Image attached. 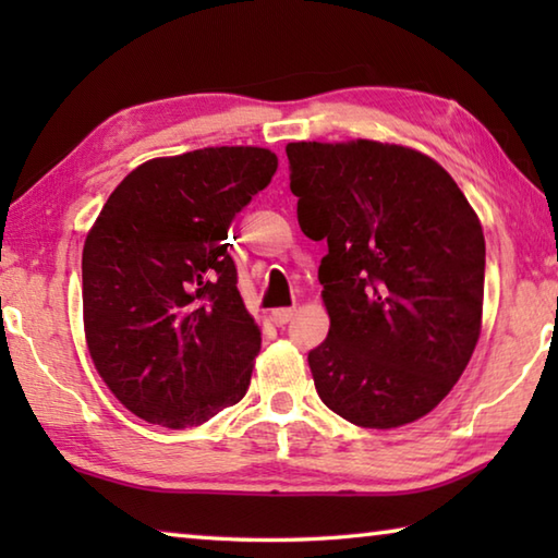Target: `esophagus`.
I'll return each instance as SVG.
<instances>
[{
	"label": "esophagus",
	"instance_id": "obj_1",
	"mask_svg": "<svg viewBox=\"0 0 558 558\" xmlns=\"http://www.w3.org/2000/svg\"><path fill=\"white\" fill-rule=\"evenodd\" d=\"M292 317H295V307H280V310H272V313H270V319H272V323H276L278 327L288 325Z\"/></svg>",
	"mask_w": 558,
	"mask_h": 558
}]
</instances>
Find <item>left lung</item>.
Here are the masks:
<instances>
[{"label": "left lung", "mask_w": 558, "mask_h": 558, "mask_svg": "<svg viewBox=\"0 0 558 558\" xmlns=\"http://www.w3.org/2000/svg\"><path fill=\"white\" fill-rule=\"evenodd\" d=\"M300 229L319 263L327 339L307 354L327 409L362 428L423 418L465 372L483 329L485 235L446 169L418 149L290 143Z\"/></svg>", "instance_id": "left-lung-1"}]
</instances>
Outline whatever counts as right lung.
<instances>
[{"instance_id":"add662e5","label":"right lung","mask_w":558,"mask_h":558,"mask_svg":"<svg viewBox=\"0 0 558 558\" xmlns=\"http://www.w3.org/2000/svg\"><path fill=\"white\" fill-rule=\"evenodd\" d=\"M266 147L155 157L122 179L83 245L93 364L137 418L202 426L239 403L260 352L229 256V226L270 184Z\"/></svg>"}]
</instances>
